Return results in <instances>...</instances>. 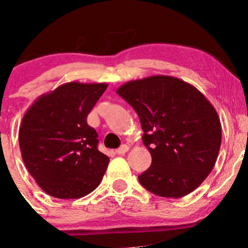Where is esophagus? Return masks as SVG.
<instances>
[{
    "label": "esophagus",
    "instance_id": "obj_1",
    "mask_svg": "<svg viewBox=\"0 0 248 248\" xmlns=\"http://www.w3.org/2000/svg\"><path fill=\"white\" fill-rule=\"evenodd\" d=\"M128 145H126V144H124V145L120 146L119 149L116 150V154H119V155H124V154H126L127 151H128Z\"/></svg>",
    "mask_w": 248,
    "mask_h": 248
}]
</instances>
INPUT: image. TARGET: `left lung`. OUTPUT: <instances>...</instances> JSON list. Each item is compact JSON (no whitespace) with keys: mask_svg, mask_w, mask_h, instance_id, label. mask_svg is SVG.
<instances>
[{"mask_svg":"<svg viewBox=\"0 0 248 248\" xmlns=\"http://www.w3.org/2000/svg\"><path fill=\"white\" fill-rule=\"evenodd\" d=\"M138 114L151 166L138 175L146 190L183 198L195 190L215 167L222 143L219 117L207 98L190 83L155 75L117 88Z\"/></svg>","mask_w":248,"mask_h":248,"instance_id":"obj_1","label":"left lung"}]
</instances>
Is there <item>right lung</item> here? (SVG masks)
Segmentation results:
<instances>
[{"label":"right lung","instance_id":"obj_1","mask_svg":"<svg viewBox=\"0 0 248 248\" xmlns=\"http://www.w3.org/2000/svg\"><path fill=\"white\" fill-rule=\"evenodd\" d=\"M107 83L68 82L38 97L19 128L21 157L38 186L57 199H80L100 184L109 157L98 150L87 116Z\"/></svg>","mask_w":248,"mask_h":248}]
</instances>
